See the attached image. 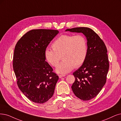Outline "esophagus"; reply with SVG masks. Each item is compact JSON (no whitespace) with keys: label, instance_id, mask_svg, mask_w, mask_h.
Listing matches in <instances>:
<instances>
[{"label":"esophagus","instance_id":"34e87169","mask_svg":"<svg viewBox=\"0 0 121 121\" xmlns=\"http://www.w3.org/2000/svg\"><path fill=\"white\" fill-rule=\"evenodd\" d=\"M64 76H65V75H59V77L60 78H62V77H64Z\"/></svg>","mask_w":121,"mask_h":121}]
</instances>
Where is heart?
I'll list each match as a JSON object with an SVG mask.
<instances>
[{"mask_svg": "<svg viewBox=\"0 0 121 121\" xmlns=\"http://www.w3.org/2000/svg\"><path fill=\"white\" fill-rule=\"evenodd\" d=\"M53 50L46 49L45 59L53 67H56L62 55L63 61L58 66L56 72L66 74L81 66L85 61L88 51L87 41L82 35L64 34L58 38L52 45Z\"/></svg>", "mask_w": 121, "mask_h": 121, "instance_id": "b5f03b06", "label": "heart"}]
</instances>
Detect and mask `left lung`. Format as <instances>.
Returning <instances> with one entry per match:
<instances>
[{
  "mask_svg": "<svg viewBox=\"0 0 121 121\" xmlns=\"http://www.w3.org/2000/svg\"><path fill=\"white\" fill-rule=\"evenodd\" d=\"M66 31L81 32L86 37V59L73 73L75 80L71 88L75 96L83 101L95 97L106 82L109 68L107 49L103 41L95 31L88 27H76Z\"/></svg>",
  "mask_w": 121,
  "mask_h": 121,
  "instance_id": "obj_1",
  "label": "left lung"
}]
</instances>
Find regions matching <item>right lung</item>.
Here are the masks:
<instances>
[{"label": "right lung", "instance_id": "obj_1", "mask_svg": "<svg viewBox=\"0 0 121 121\" xmlns=\"http://www.w3.org/2000/svg\"><path fill=\"white\" fill-rule=\"evenodd\" d=\"M59 33L57 30L33 29L18 41L13 68L20 90L29 100L43 104L53 95L58 76L45 61L44 52Z\"/></svg>", "mask_w": 121, "mask_h": 121}]
</instances>
